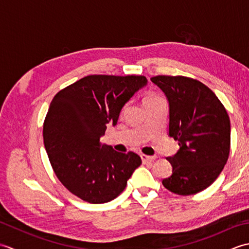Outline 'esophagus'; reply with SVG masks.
Masks as SVG:
<instances>
[{
	"label": "esophagus",
	"instance_id": "34e87169",
	"mask_svg": "<svg viewBox=\"0 0 249 249\" xmlns=\"http://www.w3.org/2000/svg\"><path fill=\"white\" fill-rule=\"evenodd\" d=\"M141 160H142V161H143V162H151V161H153V160H155V157L154 156H149V155L142 154L141 155Z\"/></svg>",
	"mask_w": 249,
	"mask_h": 249
}]
</instances>
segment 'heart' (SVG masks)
<instances>
[{"label": "heart", "mask_w": 249, "mask_h": 249, "mask_svg": "<svg viewBox=\"0 0 249 249\" xmlns=\"http://www.w3.org/2000/svg\"><path fill=\"white\" fill-rule=\"evenodd\" d=\"M158 96H157V95H155V94H146L145 96L143 97V100H142V103H143V105L145 106L147 103L152 102V100H154Z\"/></svg>", "instance_id": "b5f03b06"}]
</instances>
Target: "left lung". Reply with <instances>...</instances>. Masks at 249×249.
Wrapping results in <instances>:
<instances>
[{"label":"left lung","mask_w":249,"mask_h":249,"mask_svg":"<svg viewBox=\"0 0 249 249\" xmlns=\"http://www.w3.org/2000/svg\"><path fill=\"white\" fill-rule=\"evenodd\" d=\"M151 80L169 102V136L179 150L167 160L171 177L162 185L171 193L189 196L208 188L228 160L230 119L212 89L196 79L160 75Z\"/></svg>","instance_id":"obj_1"}]
</instances>
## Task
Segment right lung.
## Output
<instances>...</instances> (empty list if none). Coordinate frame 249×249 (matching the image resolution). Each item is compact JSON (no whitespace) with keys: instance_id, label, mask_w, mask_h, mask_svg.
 <instances>
[{"instance_id":"right-lung-1","label":"right lung","mask_w":249,"mask_h":249,"mask_svg":"<svg viewBox=\"0 0 249 249\" xmlns=\"http://www.w3.org/2000/svg\"><path fill=\"white\" fill-rule=\"evenodd\" d=\"M144 76L91 75L52 99L44 122V143L59 181L89 203H106L123 192L141 158L119 153L99 139L115 125L122 108L145 86Z\"/></svg>"}]
</instances>
